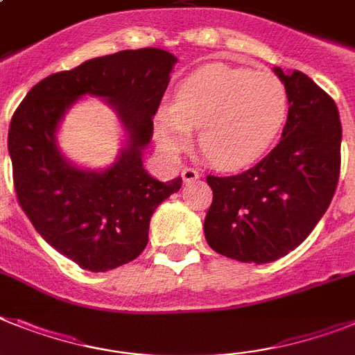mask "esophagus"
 Masks as SVG:
<instances>
[{"label": "esophagus", "mask_w": 355, "mask_h": 355, "mask_svg": "<svg viewBox=\"0 0 355 355\" xmlns=\"http://www.w3.org/2000/svg\"><path fill=\"white\" fill-rule=\"evenodd\" d=\"M181 178H183V183H192V181L199 180V172L196 171V168H190V166H187V168H183V171H181Z\"/></svg>", "instance_id": "34e87169"}]
</instances>
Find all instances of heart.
Returning <instances> with one entry per match:
<instances>
[{
  "label": "heart",
  "mask_w": 355,
  "mask_h": 355,
  "mask_svg": "<svg viewBox=\"0 0 355 355\" xmlns=\"http://www.w3.org/2000/svg\"><path fill=\"white\" fill-rule=\"evenodd\" d=\"M289 113L286 86L275 75L214 62L178 87L174 104L156 113L157 145L180 156L199 129V145L220 168L235 171L264 156Z\"/></svg>",
  "instance_id": "b5f03b06"
}]
</instances>
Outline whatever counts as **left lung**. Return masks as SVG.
<instances>
[{
  "label": "left lung",
  "mask_w": 355,
  "mask_h": 355,
  "mask_svg": "<svg viewBox=\"0 0 355 355\" xmlns=\"http://www.w3.org/2000/svg\"><path fill=\"white\" fill-rule=\"evenodd\" d=\"M272 71L289 98L280 144L250 171L207 178L214 190L207 242L220 255L250 264L275 262L309 237L332 201L341 163L334 100L298 69L275 66Z\"/></svg>",
  "instance_id": "left-lung-1"
}]
</instances>
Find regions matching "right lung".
<instances>
[{
    "instance_id": "obj_1",
    "label": "right lung",
    "mask_w": 355,
    "mask_h": 355,
    "mask_svg": "<svg viewBox=\"0 0 355 355\" xmlns=\"http://www.w3.org/2000/svg\"><path fill=\"white\" fill-rule=\"evenodd\" d=\"M175 62L159 48L89 59L42 78L12 116L17 201L39 235L83 269L104 272L135 260L147 246L154 210L181 189V178L163 183L144 166ZM84 96L104 99L123 125V148L104 169L75 166L56 141L65 113Z\"/></svg>"
}]
</instances>
